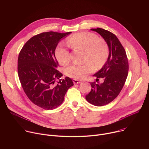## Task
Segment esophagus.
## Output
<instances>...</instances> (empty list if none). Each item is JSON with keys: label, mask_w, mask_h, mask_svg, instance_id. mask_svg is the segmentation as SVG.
Returning a JSON list of instances; mask_svg holds the SVG:
<instances>
[{"label": "esophagus", "mask_w": 149, "mask_h": 149, "mask_svg": "<svg viewBox=\"0 0 149 149\" xmlns=\"http://www.w3.org/2000/svg\"><path fill=\"white\" fill-rule=\"evenodd\" d=\"M81 82V81L80 80H78V79H74V84H80Z\"/></svg>", "instance_id": "esophagus-1"}]
</instances>
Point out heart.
<instances>
[{"mask_svg": "<svg viewBox=\"0 0 149 149\" xmlns=\"http://www.w3.org/2000/svg\"><path fill=\"white\" fill-rule=\"evenodd\" d=\"M67 44L73 49L84 50V64L73 63L66 70L67 75L77 79H82L95 70L102 67L107 62L109 54V47L105 39L91 32H82L70 36ZM55 55L60 64L66 65L70 62V54L68 50L61 45L55 49Z\"/></svg>", "mask_w": 149, "mask_h": 149, "instance_id": "1", "label": "heart"}]
</instances>
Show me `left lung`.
<instances>
[{
	"instance_id": "obj_1",
	"label": "left lung",
	"mask_w": 149,
	"mask_h": 149,
	"mask_svg": "<svg viewBox=\"0 0 149 149\" xmlns=\"http://www.w3.org/2000/svg\"><path fill=\"white\" fill-rule=\"evenodd\" d=\"M98 33L107 42L110 49L109 58L102 68L94 76L101 78L103 83L91 82V90L86 95L87 101L95 106H102L113 101L121 92L129 71L126 52L117 36L102 28L91 29Z\"/></svg>"
}]
</instances>
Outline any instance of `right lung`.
<instances>
[{"instance_id": "obj_1", "label": "right lung", "mask_w": 149, "mask_h": 149, "mask_svg": "<svg viewBox=\"0 0 149 149\" xmlns=\"http://www.w3.org/2000/svg\"><path fill=\"white\" fill-rule=\"evenodd\" d=\"M71 32H47L28 40L19 52L17 60L19 78L28 98L44 110H53L64 100L68 88L74 86L69 77L62 76L56 68V47L62 38ZM57 79L59 81L56 84Z\"/></svg>"}]
</instances>
